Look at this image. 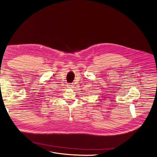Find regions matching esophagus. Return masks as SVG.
Segmentation results:
<instances>
[{
    "instance_id": "esophagus-1",
    "label": "esophagus",
    "mask_w": 157,
    "mask_h": 157,
    "mask_svg": "<svg viewBox=\"0 0 157 157\" xmlns=\"http://www.w3.org/2000/svg\"><path fill=\"white\" fill-rule=\"evenodd\" d=\"M67 87H68V88H73L74 85H73V84H71V83H69V84H68Z\"/></svg>"
}]
</instances>
